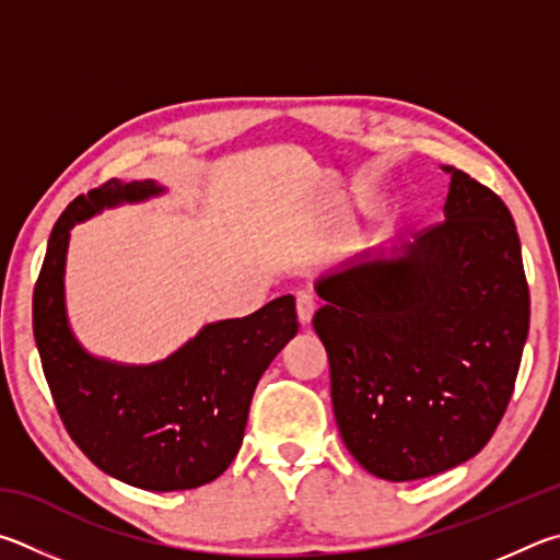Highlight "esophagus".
<instances>
[{
  "instance_id": "esophagus-1",
  "label": "esophagus",
  "mask_w": 560,
  "mask_h": 560,
  "mask_svg": "<svg viewBox=\"0 0 560 560\" xmlns=\"http://www.w3.org/2000/svg\"><path fill=\"white\" fill-rule=\"evenodd\" d=\"M295 307H298V319H300V325H310L312 317H315L317 300L312 298L310 292H298V298H295Z\"/></svg>"
}]
</instances>
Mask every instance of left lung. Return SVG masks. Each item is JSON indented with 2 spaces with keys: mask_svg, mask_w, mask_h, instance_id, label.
Instances as JSON below:
<instances>
[{
  "mask_svg": "<svg viewBox=\"0 0 560 560\" xmlns=\"http://www.w3.org/2000/svg\"><path fill=\"white\" fill-rule=\"evenodd\" d=\"M443 172V223L390 255L359 253L315 285L341 440L388 482L440 475L489 443L528 335L512 213L469 174Z\"/></svg>",
  "mask_w": 560,
  "mask_h": 560,
  "instance_id": "1",
  "label": "left lung"
}]
</instances>
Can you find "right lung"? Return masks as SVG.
<instances>
[{"instance_id": "obj_1", "label": "right lung", "mask_w": 560, "mask_h": 560, "mask_svg": "<svg viewBox=\"0 0 560 560\" xmlns=\"http://www.w3.org/2000/svg\"><path fill=\"white\" fill-rule=\"evenodd\" d=\"M154 182H105L56 221L34 288V339L68 435L105 475L150 492L213 482L233 463L253 390L298 335L295 298L241 319L206 325L172 357L125 366L91 357L66 317L63 272L71 229L117 203L162 194Z\"/></svg>"}]
</instances>
